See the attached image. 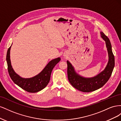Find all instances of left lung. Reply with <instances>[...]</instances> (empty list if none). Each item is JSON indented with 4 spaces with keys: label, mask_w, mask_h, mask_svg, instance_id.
<instances>
[{
    "label": "left lung",
    "mask_w": 121,
    "mask_h": 121,
    "mask_svg": "<svg viewBox=\"0 0 121 121\" xmlns=\"http://www.w3.org/2000/svg\"><path fill=\"white\" fill-rule=\"evenodd\" d=\"M100 33L101 37L105 42L108 56V63L103 71L93 77H84L76 72L70 62L67 61L68 77L69 83L76 89L83 92H92L103 86L110 78L115 67V58L111 42L103 32H100Z\"/></svg>",
    "instance_id": "8db88e82"
}]
</instances>
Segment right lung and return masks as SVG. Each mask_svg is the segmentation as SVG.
<instances>
[{
    "instance_id": "obj_1",
    "label": "right lung",
    "mask_w": 121,
    "mask_h": 121,
    "mask_svg": "<svg viewBox=\"0 0 121 121\" xmlns=\"http://www.w3.org/2000/svg\"><path fill=\"white\" fill-rule=\"evenodd\" d=\"M11 46L12 45L7 52L6 61L9 75L13 82L21 88L31 93L37 92L44 88L50 81L53 69L60 60V58L59 57L50 60L42 71L37 75L31 78H25L17 74L12 67L10 59Z\"/></svg>"
}]
</instances>
